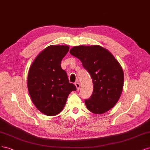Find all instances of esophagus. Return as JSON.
I'll return each mask as SVG.
<instances>
[{
	"instance_id": "1",
	"label": "esophagus",
	"mask_w": 150,
	"mask_h": 150,
	"mask_svg": "<svg viewBox=\"0 0 150 150\" xmlns=\"http://www.w3.org/2000/svg\"><path fill=\"white\" fill-rule=\"evenodd\" d=\"M76 87V90H79L80 89V84L79 83V82H76V83H75Z\"/></svg>"
}]
</instances>
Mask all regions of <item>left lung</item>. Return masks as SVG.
Here are the masks:
<instances>
[{
    "instance_id": "left-lung-1",
    "label": "left lung",
    "mask_w": 150,
    "mask_h": 150,
    "mask_svg": "<svg viewBox=\"0 0 150 150\" xmlns=\"http://www.w3.org/2000/svg\"><path fill=\"white\" fill-rule=\"evenodd\" d=\"M70 54L78 58L92 79L93 90L85 100L86 108L95 114H102L112 108L118 101L123 86L122 67L114 56L100 45L76 46Z\"/></svg>"
}]
</instances>
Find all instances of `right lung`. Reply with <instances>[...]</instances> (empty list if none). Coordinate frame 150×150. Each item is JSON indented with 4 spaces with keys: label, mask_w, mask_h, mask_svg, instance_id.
<instances>
[{
    "label": "right lung",
    "mask_w": 150,
    "mask_h": 150,
    "mask_svg": "<svg viewBox=\"0 0 150 150\" xmlns=\"http://www.w3.org/2000/svg\"><path fill=\"white\" fill-rule=\"evenodd\" d=\"M69 50L67 45L47 47L35 58L28 71V89L32 102L47 116L61 112L70 93L76 90L61 67Z\"/></svg>",
    "instance_id": "1"
}]
</instances>
